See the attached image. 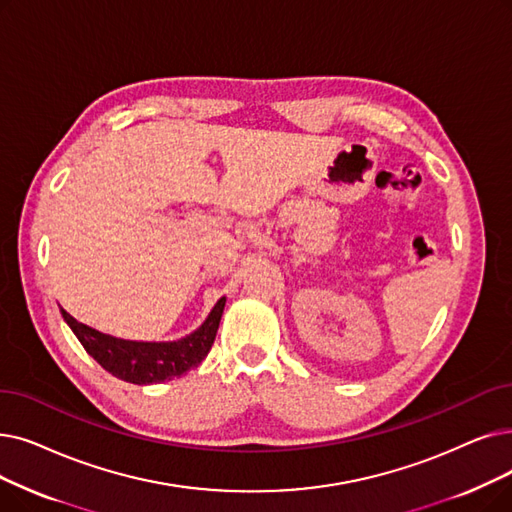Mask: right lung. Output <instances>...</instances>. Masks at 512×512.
Segmentation results:
<instances>
[{"label": "right lung", "mask_w": 512, "mask_h": 512, "mask_svg": "<svg viewBox=\"0 0 512 512\" xmlns=\"http://www.w3.org/2000/svg\"><path fill=\"white\" fill-rule=\"evenodd\" d=\"M226 297H221L209 318L192 335L171 343H140L115 339L104 332L77 322L69 311H62L64 322L71 326L75 337L92 358L117 379L133 385H152L177 379L190 368L201 364L215 341Z\"/></svg>", "instance_id": "right-lung-1"}]
</instances>
